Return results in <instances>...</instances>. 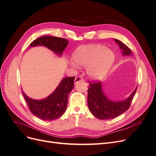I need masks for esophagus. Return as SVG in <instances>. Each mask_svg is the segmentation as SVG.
<instances>
[{
    "mask_svg": "<svg viewBox=\"0 0 156 156\" xmlns=\"http://www.w3.org/2000/svg\"><path fill=\"white\" fill-rule=\"evenodd\" d=\"M84 81L83 78H82L81 77H80V76H77L75 79V83H77L79 81Z\"/></svg>",
    "mask_w": 156,
    "mask_h": 156,
    "instance_id": "34e87169",
    "label": "esophagus"
}]
</instances>
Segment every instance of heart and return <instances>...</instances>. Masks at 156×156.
<instances>
[{
    "label": "heart",
    "mask_w": 156,
    "mask_h": 156,
    "mask_svg": "<svg viewBox=\"0 0 156 156\" xmlns=\"http://www.w3.org/2000/svg\"><path fill=\"white\" fill-rule=\"evenodd\" d=\"M73 62L69 64L73 68L77 66L87 67L86 73L92 80L105 77L115 60L113 52L101 44H90L79 46L72 55Z\"/></svg>",
    "instance_id": "1"
}]
</instances>
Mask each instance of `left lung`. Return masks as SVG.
I'll return each mask as SVG.
<instances>
[{"instance_id": "8db88e82", "label": "left lung", "mask_w": 156, "mask_h": 156, "mask_svg": "<svg viewBox=\"0 0 156 156\" xmlns=\"http://www.w3.org/2000/svg\"><path fill=\"white\" fill-rule=\"evenodd\" d=\"M119 45L123 56H130L132 52L130 49L119 40L114 39ZM88 90V106L92 114L100 120L115 119L128 109L136 90H134L130 96L124 100L114 101L108 98L103 91L101 82L89 84Z\"/></svg>"}]
</instances>
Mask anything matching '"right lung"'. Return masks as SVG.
I'll return each mask as SVG.
<instances>
[{
  "instance_id": "add662e5",
  "label": "right lung",
  "mask_w": 156,
  "mask_h": 156,
  "mask_svg": "<svg viewBox=\"0 0 156 156\" xmlns=\"http://www.w3.org/2000/svg\"><path fill=\"white\" fill-rule=\"evenodd\" d=\"M68 43L66 39L44 36L32 41L29 48L44 46L55 54L62 56ZM74 80L75 77L62 78L55 90L49 96L41 100L32 99L23 91V95L30 112L40 119L45 121H52L62 116L66 110L68 95L73 88Z\"/></svg>"
}]
</instances>
